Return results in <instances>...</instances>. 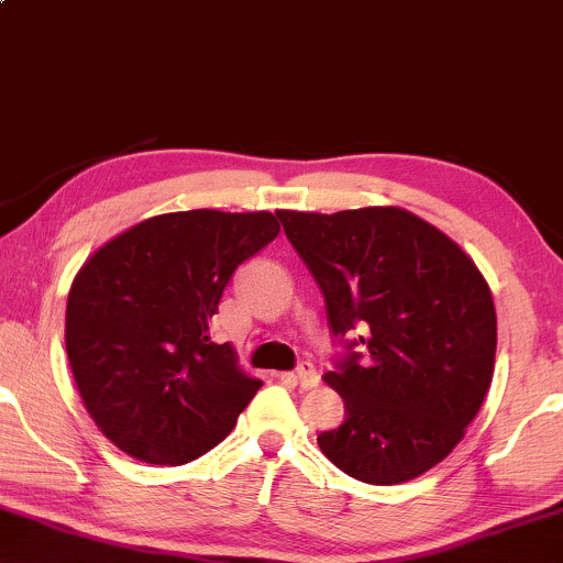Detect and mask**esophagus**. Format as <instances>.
Wrapping results in <instances>:
<instances>
[{"label": "esophagus", "mask_w": 563, "mask_h": 563, "mask_svg": "<svg viewBox=\"0 0 563 563\" xmlns=\"http://www.w3.org/2000/svg\"><path fill=\"white\" fill-rule=\"evenodd\" d=\"M294 379H297L299 387H305V390H309V387H317L319 385V372H317L314 365H311V362H301V365L297 367V372H294Z\"/></svg>", "instance_id": "esophagus-1"}]
</instances>
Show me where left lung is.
Listing matches in <instances>:
<instances>
[{
	"instance_id": "8db88e82",
	"label": "left lung",
	"mask_w": 563,
	"mask_h": 563,
	"mask_svg": "<svg viewBox=\"0 0 563 563\" xmlns=\"http://www.w3.org/2000/svg\"><path fill=\"white\" fill-rule=\"evenodd\" d=\"M276 216L347 347L324 375L344 422L319 432V448L372 486L418 478L461 443L486 400L496 360L488 282L453 239L397 206ZM354 329L363 334L344 341Z\"/></svg>"
}]
</instances>
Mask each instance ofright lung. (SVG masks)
<instances>
[{
  "mask_svg": "<svg viewBox=\"0 0 563 563\" xmlns=\"http://www.w3.org/2000/svg\"><path fill=\"white\" fill-rule=\"evenodd\" d=\"M279 233L269 211L153 216L77 272L65 347L95 426L135 461L184 465L236 426L262 379L211 340L233 272Z\"/></svg>",
  "mask_w": 563,
  "mask_h": 563,
  "instance_id": "add662e5",
  "label": "right lung"
}]
</instances>
